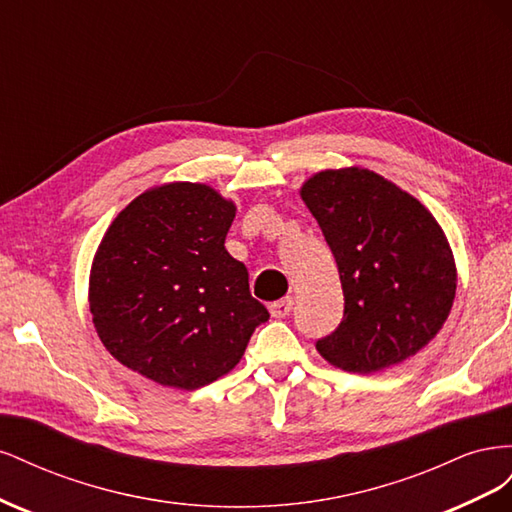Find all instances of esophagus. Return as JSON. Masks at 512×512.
<instances>
[{
    "label": "esophagus",
    "mask_w": 512,
    "mask_h": 512,
    "mask_svg": "<svg viewBox=\"0 0 512 512\" xmlns=\"http://www.w3.org/2000/svg\"><path fill=\"white\" fill-rule=\"evenodd\" d=\"M269 309H271V316H273V318H284V316H288L290 309H292V297H286V299H282V301L271 303Z\"/></svg>",
    "instance_id": "obj_1"
}]
</instances>
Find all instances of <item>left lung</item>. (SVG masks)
Wrapping results in <instances>:
<instances>
[{
    "label": "left lung",
    "mask_w": 512,
    "mask_h": 512,
    "mask_svg": "<svg viewBox=\"0 0 512 512\" xmlns=\"http://www.w3.org/2000/svg\"><path fill=\"white\" fill-rule=\"evenodd\" d=\"M301 198L337 262L344 318L316 342L331 365L371 374L410 359L451 314L457 269L436 218L374 170L307 179Z\"/></svg>",
    "instance_id": "1"
}]
</instances>
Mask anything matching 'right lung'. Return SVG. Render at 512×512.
<instances>
[{
	"instance_id": "add662e5",
	"label": "right lung",
	"mask_w": 512,
	"mask_h": 512,
	"mask_svg": "<svg viewBox=\"0 0 512 512\" xmlns=\"http://www.w3.org/2000/svg\"><path fill=\"white\" fill-rule=\"evenodd\" d=\"M235 203L205 183L151 188L98 247L89 309L104 348L153 382L194 391L235 367L267 307L226 247Z\"/></svg>"
}]
</instances>
